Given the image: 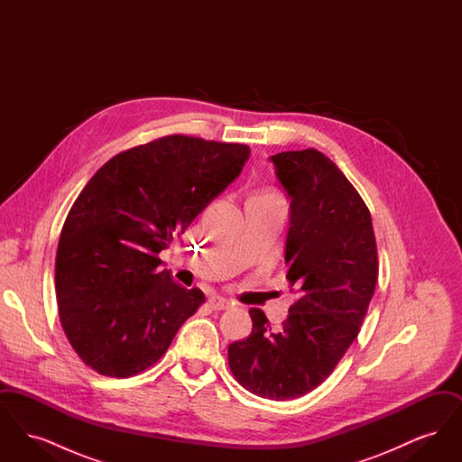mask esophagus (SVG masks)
<instances>
[{"label": "esophagus", "instance_id": "obj_1", "mask_svg": "<svg viewBox=\"0 0 462 462\" xmlns=\"http://www.w3.org/2000/svg\"><path fill=\"white\" fill-rule=\"evenodd\" d=\"M208 305H209V308H213V310H225V308L230 307V301L226 298H221V296L213 294V296H209Z\"/></svg>", "mask_w": 462, "mask_h": 462}]
</instances>
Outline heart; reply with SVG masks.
<instances>
[{
	"label": "heart",
	"instance_id": "1",
	"mask_svg": "<svg viewBox=\"0 0 462 462\" xmlns=\"http://www.w3.org/2000/svg\"><path fill=\"white\" fill-rule=\"evenodd\" d=\"M266 194H273V192H266Z\"/></svg>",
	"mask_w": 462,
	"mask_h": 462
}]
</instances>
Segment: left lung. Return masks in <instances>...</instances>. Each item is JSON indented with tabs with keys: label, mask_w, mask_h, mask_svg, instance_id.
<instances>
[{
	"label": "left lung",
	"mask_w": 462,
	"mask_h": 462,
	"mask_svg": "<svg viewBox=\"0 0 462 462\" xmlns=\"http://www.w3.org/2000/svg\"><path fill=\"white\" fill-rule=\"evenodd\" d=\"M291 198L286 279L298 296L279 330L251 308L253 332L228 346V365L247 392L270 400L307 395L352 346L377 282L371 211L317 149L272 155Z\"/></svg>",
	"instance_id": "8db88e82"
}]
</instances>
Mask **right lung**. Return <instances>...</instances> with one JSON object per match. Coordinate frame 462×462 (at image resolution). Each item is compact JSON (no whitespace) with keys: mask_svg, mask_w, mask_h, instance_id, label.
I'll use <instances>...</instances> for the list:
<instances>
[{"mask_svg":"<svg viewBox=\"0 0 462 462\" xmlns=\"http://www.w3.org/2000/svg\"><path fill=\"white\" fill-rule=\"evenodd\" d=\"M244 143L168 134L109 159L74 200L55 258L62 329L95 373L132 377L166 353L202 291L159 253L242 171Z\"/></svg>","mask_w":462,"mask_h":462,"instance_id":"right-lung-1","label":"right lung"}]
</instances>
